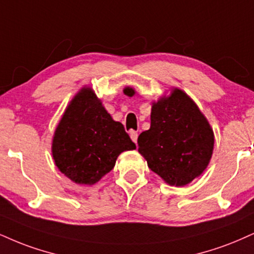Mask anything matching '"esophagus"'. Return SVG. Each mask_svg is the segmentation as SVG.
<instances>
[{
	"label": "esophagus",
	"mask_w": 254,
	"mask_h": 254,
	"mask_svg": "<svg viewBox=\"0 0 254 254\" xmlns=\"http://www.w3.org/2000/svg\"><path fill=\"white\" fill-rule=\"evenodd\" d=\"M130 137H131V139H132V142L137 143V138H138V133H137L136 131H131Z\"/></svg>",
	"instance_id": "1"
}]
</instances>
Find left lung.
<instances>
[{"mask_svg": "<svg viewBox=\"0 0 254 254\" xmlns=\"http://www.w3.org/2000/svg\"><path fill=\"white\" fill-rule=\"evenodd\" d=\"M127 96L133 88H124ZM150 129L138 136V152L169 186L183 187L208 167L214 132L198 106L181 88L152 103Z\"/></svg>", "mask_w": 254, "mask_h": 254, "instance_id": "1", "label": "left lung"}]
</instances>
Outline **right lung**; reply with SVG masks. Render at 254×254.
Returning <instances> with one entry per match:
<instances>
[{
	"label": "right lung",
	"instance_id": "1",
	"mask_svg": "<svg viewBox=\"0 0 254 254\" xmlns=\"http://www.w3.org/2000/svg\"><path fill=\"white\" fill-rule=\"evenodd\" d=\"M136 149L123 124L112 119L90 86L73 97L52 140L58 169L77 185L92 186L114 169L123 151Z\"/></svg>",
	"mask_w": 254,
	"mask_h": 254
}]
</instances>
